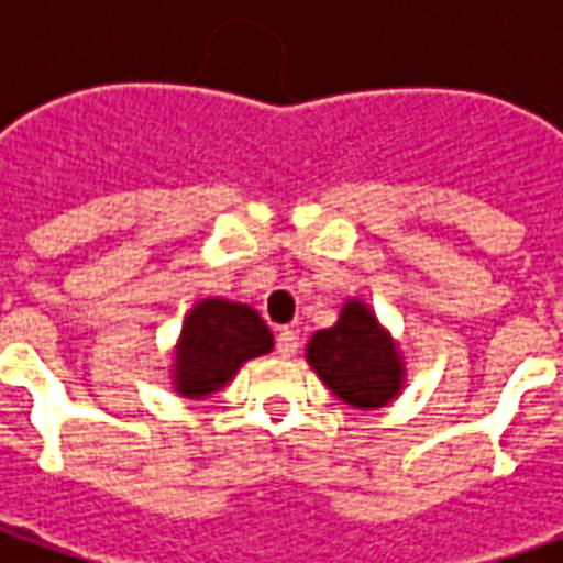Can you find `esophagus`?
I'll use <instances>...</instances> for the list:
<instances>
[{
	"instance_id": "34e87169",
	"label": "esophagus",
	"mask_w": 563,
	"mask_h": 563,
	"mask_svg": "<svg viewBox=\"0 0 563 563\" xmlns=\"http://www.w3.org/2000/svg\"><path fill=\"white\" fill-rule=\"evenodd\" d=\"M277 353L286 355V358L298 353V334L292 329L277 331Z\"/></svg>"
}]
</instances>
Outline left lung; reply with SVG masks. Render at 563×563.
<instances>
[{
  "instance_id": "left-lung-1",
  "label": "left lung",
  "mask_w": 563,
  "mask_h": 563,
  "mask_svg": "<svg viewBox=\"0 0 563 563\" xmlns=\"http://www.w3.org/2000/svg\"><path fill=\"white\" fill-rule=\"evenodd\" d=\"M305 355L322 386L355 410L386 407L407 383L401 343L362 298H346L338 322L317 331Z\"/></svg>"
}]
</instances>
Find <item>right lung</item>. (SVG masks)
<instances>
[{"label": "right lung", "mask_w": 563, "mask_h": 563, "mask_svg": "<svg viewBox=\"0 0 563 563\" xmlns=\"http://www.w3.org/2000/svg\"><path fill=\"white\" fill-rule=\"evenodd\" d=\"M274 350V334L256 310L220 295L189 307L172 350V389L189 401H205L229 386L256 355Z\"/></svg>", "instance_id": "add662e5"}]
</instances>
